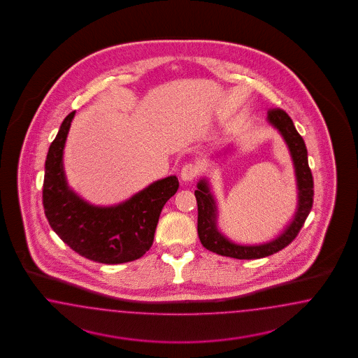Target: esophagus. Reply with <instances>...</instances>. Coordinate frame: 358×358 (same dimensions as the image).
Listing matches in <instances>:
<instances>
[{
    "mask_svg": "<svg viewBox=\"0 0 358 358\" xmlns=\"http://www.w3.org/2000/svg\"><path fill=\"white\" fill-rule=\"evenodd\" d=\"M199 173V169H198V165L196 164L189 163L185 165L184 168L181 169V180L182 181H193L195 177Z\"/></svg>",
    "mask_w": 358,
    "mask_h": 358,
    "instance_id": "1",
    "label": "esophagus"
}]
</instances>
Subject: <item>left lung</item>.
<instances>
[{
	"label": "left lung",
	"instance_id": "left-lung-1",
	"mask_svg": "<svg viewBox=\"0 0 358 358\" xmlns=\"http://www.w3.org/2000/svg\"><path fill=\"white\" fill-rule=\"evenodd\" d=\"M266 120L280 132L293 160L294 173L298 189L296 211L292 222L277 238H271V241L262 244H238L223 235L217 228V199L211 192L208 181L206 178H202L196 184V190L194 192L198 203V236L206 250L226 257H234L238 260H255L271 256L273 253L283 250L296 238L313 208L314 180L311 169L308 166L307 148L303 138L298 134L292 118L281 108L269 110Z\"/></svg>",
	"mask_w": 358,
	"mask_h": 358
}]
</instances>
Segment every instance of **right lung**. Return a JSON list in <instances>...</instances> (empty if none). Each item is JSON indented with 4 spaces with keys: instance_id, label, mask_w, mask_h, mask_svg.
Wrapping results in <instances>:
<instances>
[{
    "instance_id": "obj_1",
    "label": "right lung",
    "mask_w": 358,
    "mask_h": 358,
    "mask_svg": "<svg viewBox=\"0 0 358 358\" xmlns=\"http://www.w3.org/2000/svg\"><path fill=\"white\" fill-rule=\"evenodd\" d=\"M76 111L68 114L51 143L44 165V214L51 228L80 256L99 264L138 260L151 248L166 201L178 189L176 176L144 187L114 206H96L66 182L63 153Z\"/></svg>"
}]
</instances>
